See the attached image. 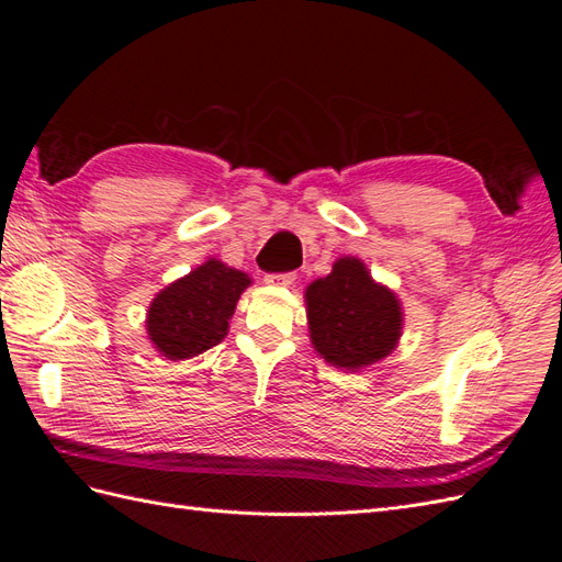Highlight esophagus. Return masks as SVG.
<instances>
[{
    "label": "esophagus",
    "mask_w": 562,
    "mask_h": 562,
    "mask_svg": "<svg viewBox=\"0 0 562 562\" xmlns=\"http://www.w3.org/2000/svg\"><path fill=\"white\" fill-rule=\"evenodd\" d=\"M295 279H297L295 271H283V274H267L265 277V281L269 285H293Z\"/></svg>",
    "instance_id": "34e87169"
}]
</instances>
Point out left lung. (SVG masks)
Here are the masks:
<instances>
[{"instance_id": "obj_1", "label": "left lung", "mask_w": 562, "mask_h": 562, "mask_svg": "<svg viewBox=\"0 0 562 562\" xmlns=\"http://www.w3.org/2000/svg\"><path fill=\"white\" fill-rule=\"evenodd\" d=\"M314 349L335 368L361 370L396 349L403 312L386 285L372 281L359 258H339L328 277L304 293Z\"/></svg>"}]
</instances>
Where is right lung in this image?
Masks as SVG:
<instances>
[{"label":"right lung","mask_w":562,"mask_h":562,"mask_svg":"<svg viewBox=\"0 0 562 562\" xmlns=\"http://www.w3.org/2000/svg\"><path fill=\"white\" fill-rule=\"evenodd\" d=\"M244 271L215 258L166 285L147 310V335L168 361H182L220 345L241 293L250 285Z\"/></svg>","instance_id":"1"}]
</instances>
